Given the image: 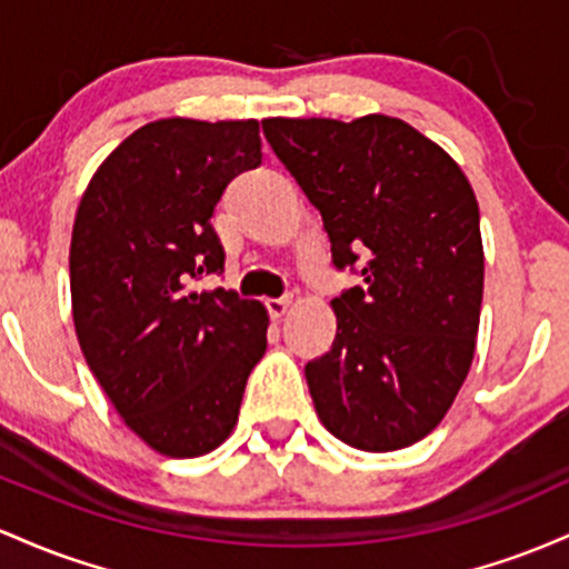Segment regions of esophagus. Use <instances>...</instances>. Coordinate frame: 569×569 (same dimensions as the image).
<instances>
[{"mask_svg": "<svg viewBox=\"0 0 569 569\" xmlns=\"http://www.w3.org/2000/svg\"><path fill=\"white\" fill-rule=\"evenodd\" d=\"M290 306H292V298H268L266 301L268 315H271L273 319H282L287 311H290Z\"/></svg>", "mask_w": 569, "mask_h": 569, "instance_id": "34e87169", "label": "esophagus"}]
</instances>
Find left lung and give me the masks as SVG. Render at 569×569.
Here are the masks:
<instances>
[{
	"label": "left lung",
	"mask_w": 569,
	"mask_h": 569,
	"mask_svg": "<svg viewBox=\"0 0 569 569\" xmlns=\"http://www.w3.org/2000/svg\"><path fill=\"white\" fill-rule=\"evenodd\" d=\"M263 133L325 222L333 263L366 259L336 341L306 366L325 430L398 451L443 422L476 355L478 201L455 158L400 118H268Z\"/></svg>",
	"instance_id": "left-lung-1"
}]
</instances>
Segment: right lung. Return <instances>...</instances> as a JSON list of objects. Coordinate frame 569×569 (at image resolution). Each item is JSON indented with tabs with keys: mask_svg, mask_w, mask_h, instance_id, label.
<instances>
[{
	"mask_svg": "<svg viewBox=\"0 0 569 569\" xmlns=\"http://www.w3.org/2000/svg\"><path fill=\"white\" fill-rule=\"evenodd\" d=\"M263 161L258 120L163 118L123 139L82 193L69 247L74 330L114 411L163 457L214 451L266 355L268 311L193 290L226 263L212 212Z\"/></svg>",
	"mask_w": 569,
	"mask_h": 569,
	"instance_id": "obj_1",
	"label": "right lung"
}]
</instances>
